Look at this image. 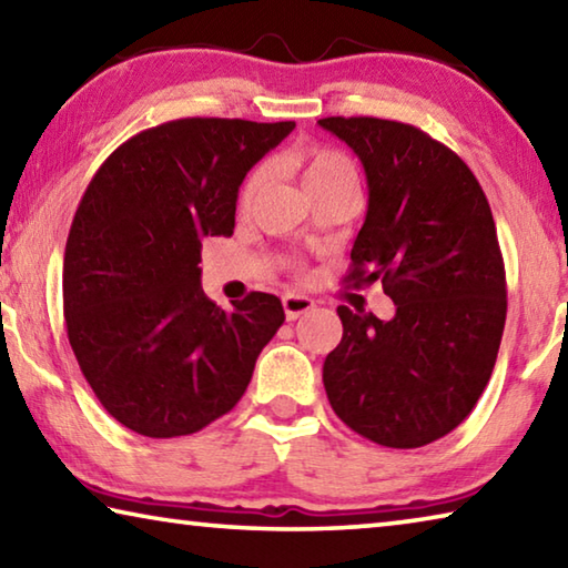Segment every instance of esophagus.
Instances as JSON below:
<instances>
[{
	"instance_id": "1",
	"label": "esophagus",
	"mask_w": 568,
	"mask_h": 568,
	"mask_svg": "<svg viewBox=\"0 0 568 568\" xmlns=\"http://www.w3.org/2000/svg\"><path fill=\"white\" fill-rule=\"evenodd\" d=\"M283 307H285V318L287 321H295L301 318V315L311 313L315 307V301H311L307 295H297V293H285L283 295Z\"/></svg>"
}]
</instances>
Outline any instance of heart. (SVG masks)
I'll list each match as a JSON object with an SVG mask.
<instances>
[{"instance_id":"1","label":"heart","mask_w":568,"mask_h":568,"mask_svg":"<svg viewBox=\"0 0 568 568\" xmlns=\"http://www.w3.org/2000/svg\"><path fill=\"white\" fill-rule=\"evenodd\" d=\"M301 172H303V185L307 192L321 190L325 185H331V182H335V180L355 178V170H353L348 158L341 155V152H335V150H323V148L305 152V155L301 158ZM263 182H265V168H257L250 172V178L245 180L243 190H240V205L247 207L250 203H253L255 195L263 187Z\"/></svg>"}]
</instances>
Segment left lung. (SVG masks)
I'll list each match as a JSON object with an SVG mask.
<instances>
[{
    "instance_id": "8db88e82",
    "label": "left lung",
    "mask_w": 568,
    "mask_h": 568,
    "mask_svg": "<svg viewBox=\"0 0 568 568\" xmlns=\"http://www.w3.org/2000/svg\"><path fill=\"white\" fill-rule=\"evenodd\" d=\"M318 124L358 155L368 180L345 281L381 283L396 303L390 321L338 307L343 338L323 363L325 393L373 444H434L474 410L501 345L506 273L491 207L466 162L413 124Z\"/></svg>"
}]
</instances>
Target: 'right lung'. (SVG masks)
I'll return each mask as SVG.
<instances>
[{"label": "right lung", "instance_id": "right-lung-1", "mask_svg": "<svg viewBox=\"0 0 568 568\" xmlns=\"http://www.w3.org/2000/svg\"><path fill=\"white\" fill-rule=\"evenodd\" d=\"M295 122L185 118L102 162L64 247L67 338L94 396L148 438L233 410L285 321L271 293L223 311L200 287L203 237L233 235L237 190Z\"/></svg>", "mask_w": 568, "mask_h": 568}]
</instances>
